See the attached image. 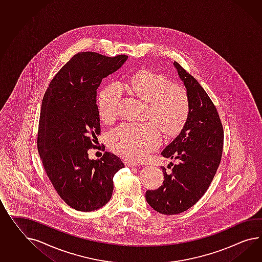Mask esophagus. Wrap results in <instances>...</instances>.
<instances>
[{
    "instance_id": "esophagus-1",
    "label": "esophagus",
    "mask_w": 262,
    "mask_h": 262,
    "mask_svg": "<svg viewBox=\"0 0 262 262\" xmlns=\"http://www.w3.org/2000/svg\"><path fill=\"white\" fill-rule=\"evenodd\" d=\"M124 162V164L128 166V167H133V166H139L140 164H138L137 162H135V161H129V160H124L123 161Z\"/></svg>"
}]
</instances>
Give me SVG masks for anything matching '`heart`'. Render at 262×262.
Masks as SVG:
<instances>
[{
  "label": "heart",
  "mask_w": 262,
  "mask_h": 262,
  "mask_svg": "<svg viewBox=\"0 0 262 262\" xmlns=\"http://www.w3.org/2000/svg\"><path fill=\"white\" fill-rule=\"evenodd\" d=\"M125 86L139 99L147 102V118L152 122L123 123L109 132L110 149L132 161H142L161 142V133L179 134L187 121L190 102L187 91L171 83L165 76L143 70L133 75ZM122 88L112 82L101 91L98 106L101 120L114 121L119 114Z\"/></svg>",
  "instance_id": "b5f03b06"
}]
</instances>
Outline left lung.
I'll return each mask as SVG.
<instances>
[{
    "label": "left lung",
    "instance_id": "left-lung-1",
    "mask_svg": "<svg viewBox=\"0 0 262 262\" xmlns=\"http://www.w3.org/2000/svg\"><path fill=\"white\" fill-rule=\"evenodd\" d=\"M174 66L187 89L190 111L180 135L161 152L178 161L166 173L161 187L148 190L146 202L163 215H177L202 199L222 161L223 126L215 104L199 81L177 61Z\"/></svg>",
    "mask_w": 262,
    "mask_h": 262
}]
</instances>
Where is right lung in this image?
Listing matches in <instances>:
<instances>
[{
	"label": "right lung",
	"instance_id": "add662e5",
	"mask_svg": "<svg viewBox=\"0 0 262 262\" xmlns=\"http://www.w3.org/2000/svg\"><path fill=\"white\" fill-rule=\"evenodd\" d=\"M127 58L79 52L55 75L42 98L37 138L40 160L60 199L77 211L107 203L115 174L124 167L116 155L104 152L100 160H89L88 152L101 135L97 89Z\"/></svg>",
	"mask_w": 262,
	"mask_h": 262
}]
</instances>
